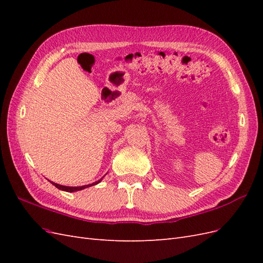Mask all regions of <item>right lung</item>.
I'll return each instance as SVG.
<instances>
[{
	"instance_id": "1",
	"label": "right lung",
	"mask_w": 263,
	"mask_h": 263,
	"mask_svg": "<svg viewBox=\"0 0 263 263\" xmlns=\"http://www.w3.org/2000/svg\"><path fill=\"white\" fill-rule=\"evenodd\" d=\"M102 179H103V178H101L99 181H95V182H93L92 184L82 185V186H66V185H60V184H58V183H54V182H51V181H50V183H52V185H54V186L57 187V189L62 190V191H66V192H77V191H81V190L86 189V187H89V186L99 184V183L102 181Z\"/></svg>"
}]
</instances>
